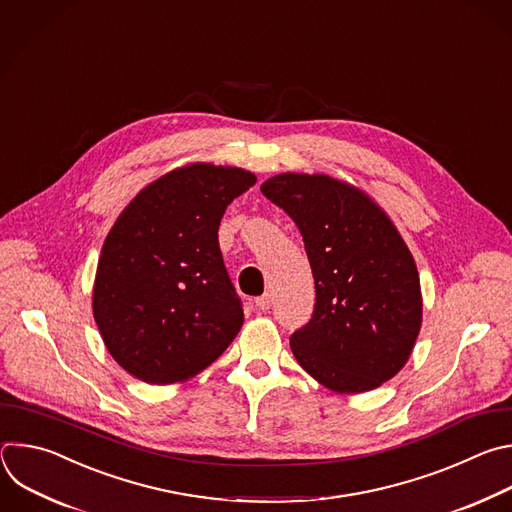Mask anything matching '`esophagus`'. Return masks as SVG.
<instances>
[{
    "instance_id": "1",
    "label": "esophagus",
    "mask_w": 512,
    "mask_h": 512,
    "mask_svg": "<svg viewBox=\"0 0 512 512\" xmlns=\"http://www.w3.org/2000/svg\"><path fill=\"white\" fill-rule=\"evenodd\" d=\"M254 304H256V309H258V311H268L270 306H272V296L266 292V294L258 296V298L254 300Z\"/></svg>"
}]
</instances>
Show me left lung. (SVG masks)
I'll list each match as a JSON object with an SVG mask.
<instances>
[{"mask_svg":"<svg viewBox=\"0 0 512 512\" xmlns=\"http://www.w3.org/2000/svg\"><path fill=\"white\" fill-rule=\"evenodd\" d=\"M262 193L298 226L317 302L290 337L298 365L335 393L371 391L410 359L422 329L416 260L379 203L325 173H278Z\"/></svg>","mask_w":512,"mask_h":512,"instance_id":"1","label":"left lung"}]
</instances>
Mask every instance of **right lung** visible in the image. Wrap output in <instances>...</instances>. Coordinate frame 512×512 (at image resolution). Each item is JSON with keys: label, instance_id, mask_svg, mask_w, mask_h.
<instances>
[{"label": "right lung", "instance_id": "1", "mask_svg": "<svg viewBox=\"0 0 512 512\" xmlns=\"http://www.w3.org/2000/svg\"><path fill=\"white\" fill-rule=\"evenodd\" d=\"M254 183L242 167L187 163L145 185L113 224L96 266L92 315L111 357L133 377L183 383L242 329L218 228Z\"/></svg>", "mask_w": 512, "mask_h": 512}]
</instances>
